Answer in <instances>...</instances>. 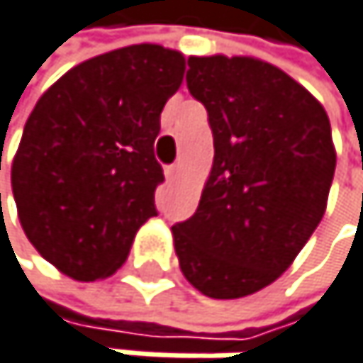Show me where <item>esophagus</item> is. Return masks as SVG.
<instances>
[{
	"label": "esophagus",
	"instance_id": "esophagus-1",
	"mask_svg": "<svg viewBox=\"0 0 363 363\" xmlns=\"http://www.w3.org/2000/svg\"><path fill=\"white\" fill-rule=\"evenodd\" d=\"M180 176V165H169L165 167V178H167V183H174V180Z\"/></svg>",
	"mask_w": 363,
	"mask_h": 363
}]
</instances>
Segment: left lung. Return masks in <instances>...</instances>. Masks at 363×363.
Instances as JSON below:
<instances>
[{
	"mask_svg": "<svg viewBox=\"0 0 363 363\" xmlns=\"http://www.w3.org/2000/svg\"><path fill=\"white\" fill-rule=\"evenodd\" d=\"M187 65L216 157L196 213L172 226L174 248L204 296L242 298L277 281L323 220L335 172L331 123L270 62L218 54Z\"/></svg>",
	"mask_w": 363,
	"mask_h": 363,
	"instance_id": "1",
	"label": "left lung"
}]
</instances>
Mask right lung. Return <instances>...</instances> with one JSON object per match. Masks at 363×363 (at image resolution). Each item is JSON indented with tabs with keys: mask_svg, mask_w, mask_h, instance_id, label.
Instances as JSON below:
<instances>
[{
	"mask_svg": "<svg viewBox=\"0 0 363 363\" xmlns=\"http://www.w3.org/2000/svg\"><path fill=\"white\" fill-rule=\"evenodd\" d=\"M183 74L180 52L141 43L76 65L40 95L10 180L23 233L62 274H115L157 216L155 139Z\"/></svg>",
	"mask_w": 363,
	"mask_h": 363,
	"instance_id": "add662e5",
	"label": "right lung"
}]
</instances>
